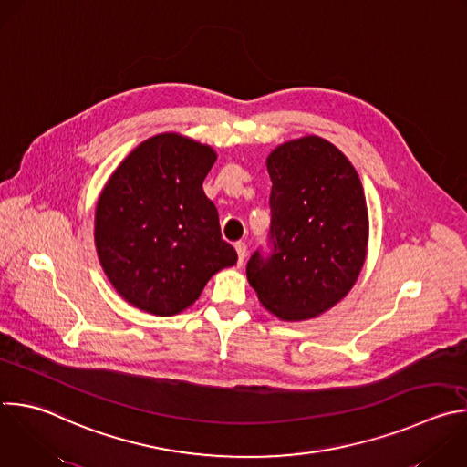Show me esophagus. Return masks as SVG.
Here are the masks:
<instances>
[{"label": "esophagus", "instance_id": "esophagus-1", "mask_svg": "<svg viewBox=\"0 0 467 467\" xmlns=\"http://www.w3.org/2000/svg\"><path fill=\"white\" fill-rule=\"evenodd\" d=\"M234 249H236V253H238V264L242 265L244 260H245V254H247V245H245L244 242H238V244L234 245Z\"/></svg>", "mask_w": 467, "mask_h": 467}]
</instances>
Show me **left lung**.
<instances>
[{"label": "left lung", "instance_id": "8db88e82", "mask_svg": "<svg viewBox=\"0 0 467 467\" xmlns=\"http://www.w3.org/2000/svg\"><path fill=\"white\" fill-rule=\"evenodd\" d=\"M273 254L254 253L247 280L276 319H316L341 302L368 253V209L347 155L319 135L285 140L265 160Z\"/></svg>", "mask_w": 467, "mask_h": 467}]
</instances>
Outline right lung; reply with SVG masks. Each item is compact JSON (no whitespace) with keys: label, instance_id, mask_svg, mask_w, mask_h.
I'll use <instances>...</instances> for the list:
<instances>
[{"label":"right lung","instance_id":"1","mask_svg":"<svg viewBox=\"0 0 467 467\" xmlns=\"http://www.w3.org/2000/svg\"><path fill=\"white\" fill-rule=\"evenodd\" d=\"M213 146L178 131L137 144L108 178L95 207V249L115 291L140 312L172 317L213 275L238 260L203 192Z\"/></svg>","mask_w":467,"mask_h":467}]
</instances>
